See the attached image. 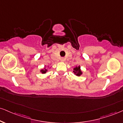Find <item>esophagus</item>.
<instances>
[{
    "label": "esophagus",
    "instance_id": "obj_1",
    "mask_svg": "<svg viewBox=\"0 0 123 123\" xmlns=\"http://www.w3.org/2000/svg\"><path fill=\"white\" fill-rule=\"evenodd\" d=\"M61 61L62 62H64L65 61V58H63V57H62L61 58Z\"/></svg>",
    "mask_w": 123,
    "mask_h": 123
}]
</instances>
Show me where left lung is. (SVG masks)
<instances>
[{
  "instance_id": "obj_1",
  "label": "left lung",
  "mask_w": 123,
  "mask_h": 123,
  "mask_svg": "<svg viewBox=\"0 0 123 123\" xmlns=\"http://www.w3.org/2000/svg\"><path fill=\"white\" fill-rule=\"evenodd\" d=\"M73 72L76 74V76H80V75L82 74V72L80 70V67L78 66V67H76L75 68H74V71Z\"/></svg>"
}]
</instances>
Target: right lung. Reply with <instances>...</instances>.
<instances>
[{"instance_id":"obj_1","label":"right lung","mask_w":123,"mask_h":123,"mask_svg":"<svg viewBox=\"0 0 123 123\" xmlns=\"http://www.w3.org/2000/svg\"><path fill=\"white\" fill-rule=\"evenodd\" d=\"M41 72H42V73H46V72H47V69H45L44 70H41Z\"/></svg>"}]
</instances>
